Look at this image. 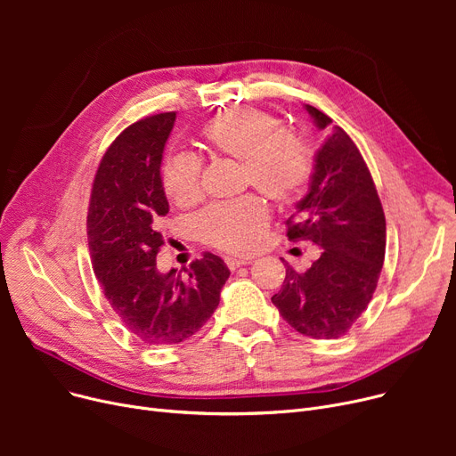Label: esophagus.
<instances>
[{"label": "esophagus", "mask_w": 456, "mask_h": 456, "mask_svg": "<svg viewBox=\"0 0 456 456\" xmlns=\"http://www.w3.org/2000/svg\"><path fill=\"white\" fill-rule=\"evenodd\" d=\"M225 265H227V268H229V270H236V268H240V266H248V265H251V260H249V258H234V256H227V258H225Z\"/></svg>", "instance_id": "1"}]
</instances>
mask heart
Masks as SVG:
<instances>
[{"label":"heart","instance_id":"obj_1","mask_svg":"<svg viewBox=\"0 0 456 456\" xmlns=\"http://www.w3.org/2000/svg\"><path fill=\"white\" fill-rule=\"evenodd\" d=\"M205 146L222 157L242 162L244 181L273 201L297 200L314 174V151L305 136L286 131L279 118L253 107L214 116L201 127ZM160 184L179 207L201 196V166L196 157L174 153L160 166ZM270 220L265 201L244 196L208 207L196 222L203 240L232 253L253 251Z\"/></svg>","mask_w":456,"mask_h":456}]
</instances>
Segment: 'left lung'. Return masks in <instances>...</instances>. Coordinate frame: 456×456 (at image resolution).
Masks as SVG:
<instances>
[{
	"label": "left lung",
	"instance_id": "8db88e82",
	"mask_svg": "<svg viewBox=\"0 0 456 456\" xmlns=\"http://www.w3.org/2000/svg\"><path fill=\"white\" fill-rule=\"evenodd\" d=\"M318 129L332 119L305 105ZM290 240L322 249L299 273L286 266L272 297L286 323L318 340L340 338L368 308L387 251V220L368 166L342 127H332L316 153L306 196L286 222Z\"/></svg>",
	"mask_w": 456,
	"mask_h": 456
}]
</instances>
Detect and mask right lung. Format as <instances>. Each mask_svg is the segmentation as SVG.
I'll return each instance as SVG.
<instances>
[{
    "mask_svg": "<svg viewBox=\"0 0 456 456\" xmlns=\"http://www.w3.org/2000/svg\"><path fill=\"white\" fill-rule=\"evenodd\" d=\"M175 112H162L129 126L103 155L88 207V246L95 277L107 301L138 340L150 346L179 344L196 334L220 305L231 272L212 253L183 277L160 273L159 231L170 210L160 184L164 146Z\"/></svg>",
    "mask_w": 456,
    "mask_h": 456,
    "instance_id": "obj_1",
    "label": "right lung"
}]
</instances>
